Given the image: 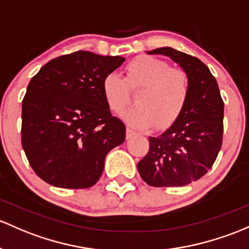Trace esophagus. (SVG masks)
I'll return each instance as SVG.
<instances>
[{
    "instance_id": "1",
    "label": "esophagus",
    "mask_w": 249,
    "mask_h": 249,
    "mask_svg": "<svg viewBox=\"0 0 249 249\" xmlns=\"http://www.w3.org/2000/svg\"><path fill=\"white\" fill-rule=\"evenodd\" d=\"M133 135H135L133 130L130 129V127H127V129H126V138H131Z\"/></svg>"
}]
</instances>
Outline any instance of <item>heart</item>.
Wrapping results in <instances>:
<instances>
[{"label": "heart", "instance_id": "obj_1", "mask_svg": "<svg viewBox=\"0 0 249 249\" xmlns=\"http://www.w3.org/2000/svg\"><path fill=\"white\" fill-rule=\"evenodd\" d=\"M127 83L117 71L103 80V94L107 106L114 113L124 112L130 103L131 88L142 87L136 96V105L123 116L136 129L168 127L184 111L190 95V78L182 69L171 68L162 59L141 56L126 67Z\"/></svg>", "mask_w": 249, "mask_h": 249}]
</instances>
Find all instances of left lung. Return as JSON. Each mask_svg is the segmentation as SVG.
Here are the masks:
<instances>
[{"label":"left lung","mask_w":249,"mask_h":249,"mask_svg":"<svg viewBox=\"0 0 249 249\" xmlns=\"http://www.w3.org/2000/svg\"><path fill=\"white\" fill-rule=\"evenodd\" d=\"M146 53L163 54L179 64L190 78V95L171 126L149 137V151L137 169L150 186H185L205 175L221 150L223 100L216 78L197 57L168 46Z\"/></svg>","instance_id":"left-lung-1"}]
</instances>
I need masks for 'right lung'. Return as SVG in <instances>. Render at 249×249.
Segmentation results:
<instances>
[{"mask_svg":"<svg viewBox=\"0 0 249 249\" xmlns=\"http://www.w3.org/2000/svg\"><path fill=\"white\" fill-rule=\"evenodd\" d=\"M125 61L76 51L46 63L22 100L21 143L36 174L52 186L91 187L107 154L125 141V125L112 116L103 80Z\"/></svg>","mask_w":249,"mask_h":249,"instance_id":"obj_1","label":"right lung"}]
</instances>
